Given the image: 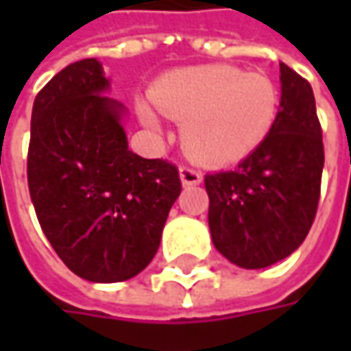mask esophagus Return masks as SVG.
<instances>
[{
    "instance_id": "34e87169",
    "label": "esophagus",
    "mask_w": 351,
    "mask_h": 351,
    "mask_svg": "<svg viewBox=\"0 0 351 351\" xmlns=\"http://www.w3.org/2000/svg\"><path fill=\"white\" fill-rule=\"evenodd\" d=\"M180 178H182L183 185H197V183L203 182V173L199 169L189 168V166H182Z\"/></svg>"
}]
</instances>
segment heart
I'll list each match as a JSON object with an SVG mask.
<instances>
[{
    "label": "heart",
    "mask_w": 351,
    "mask_h": 351,
    "mask_svg": "<svg viewBox=\"0 0 351 351\" xmlns=\"http://www.w3.org/2000/svg\"><path fill=\"white\" fill-rule=\"evenodd\" d=\"M152 101L164 115L183 121V146L193 158L232 164L254 152L269 134L279 93L265 75L217 64L164 75L152 89ZM138 111L142 121L154 127V113L146 105Z\"/></svg>",
    "instance_id": "heart-1"
}]
</instances>
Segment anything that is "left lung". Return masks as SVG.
<instances>
[{
	"mask_svg": "<svg viewBox=\"0 0 351 351\" xmlns=\"http://www.w3.org/2000/svg\"><path fill=\"white\" fill-rule=\"evenodd\" d=\"M276 123L238 168L205 176L209 228L228 262L262 269L303 244L317 215L324 168L311 84L285 66Z\"/></svg>",
	"mask_w": 351,
	"mask_h": 351,
	"instance_id": "left-lung-1",
	"label": "left lung"
}]
</instances>
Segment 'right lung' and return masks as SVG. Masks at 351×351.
<instances>
[{
    "instance_id": "1",
    "label": "right lung",
    "mask_w": 351,
    "mask_h": 351,
    "mask_svg": "<svg viewBox=\"0 0 351 351\" xmlns=\"http://www.w3.org/2000/svg\"><path fill=\"white\" fill-rule=\"evenodd\" d=\"M107 89L95 58L58 72L34 99L27 156L43 232L75 276L95 283L125 281L152 262L182 193L171 162L128 150L125 105Z\"/></svg>"
}]
</instances>
